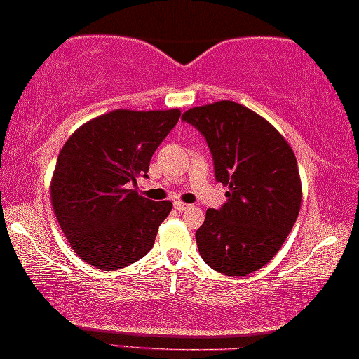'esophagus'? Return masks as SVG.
<instances>
[{
	"label": "esophagus",
	"mask_w": 359,
	"mask_h": 359,
	"mask_svg": "<svg viewBox=\"0 0 359 359\" xmlns=\"http://www.w3.org/2000/svg\"><path fill=\"white\" fill-rule=\"evenodd\" d=\"M191 205L189 204H186V203H183V201H175V209H178V210H186V209H189Z\"/></svg>",
	"instance_id": "34e87169"
}]
</instances>
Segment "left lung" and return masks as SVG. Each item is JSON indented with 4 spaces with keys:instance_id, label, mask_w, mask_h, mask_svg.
Returning <instances> with one entry per match:
<instances>
[{
    "instance_id": "8db88e82",
    "label": "left lung",
    "mask_w": 359,
    "mask_h": 359,
    "mask_svg": "<svg viewBox=\"0 0 359 359\" xmlns=\"http://www.w3.org/2000/svg\"><path fill=\"white\" fill-rule=\"evenodd\" d=\"M181 119L205 137L215 180L229 188L227 203L205 210L196 232L201 257L215 271L247 276L281 250L301 210L296 155L264 117L238 102L191 107Z\"/></svg>"
}]
</instances>
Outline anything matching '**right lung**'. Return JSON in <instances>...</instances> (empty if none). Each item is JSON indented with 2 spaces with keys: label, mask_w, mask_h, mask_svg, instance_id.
Returning <instances> with one entry per match:
<instances>
[{
  "label": "right lung",
  "mask_w": 359,
  "mask_h": 359,
  "mask_svg": "<svg viewBox=\"0 0 359 359\" xmlns=\"http://www.w3.org/2000/svg\"><path fill=\"white\" fill-rule=\"evenodd\" d=\"M180 109H116L85 122L65 142L50 181L58 225L83 262L112 271L145 257L170 201L132 189L147 176L154 151L173 129Z\"/></svg>",
  "instance_id": "right-lung-1"
}]
</instances>
